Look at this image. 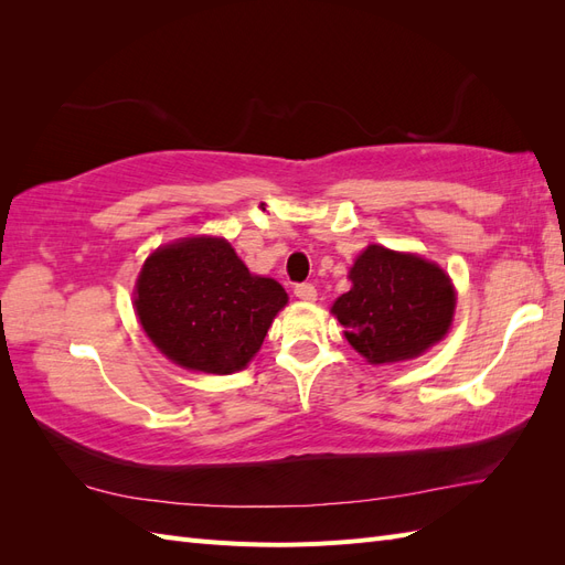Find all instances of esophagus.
I'll return each mask as SVG.
<instances>
[{
	"label": "esophagus",
	"mask_w": 565,
	"mask_h": 565,
	"mask_svg": "<svg viewBox=\"0 0 565 565\" xmlns=\"http://www.w3.org/2000/svg\"><path fill=\"white\" fill-rule=\"evenodd\" d=\"M295 295H297V299H301V301H316V297H318L316 287H313L311 282L297 285V287H295Z\"/></svg>",
	"instance_id": "34e87169"
}]
</instances>
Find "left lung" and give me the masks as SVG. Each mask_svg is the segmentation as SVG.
<instances>
[{
	"label": "left lung",
	"mask_w": 565,
	"mask_h": 565,
	"mask_svg": "<svg viewBox=\"0 0 565 565\" xmlns=\"http://www.w3.org/2000/svg\"><path fill=\"white\" fill-rule=\"evenodd\" d=\"M332 313L372 365L409 361L448 334L457 295L450 276L417 254L370 245L358 256Z\"/></svg>",
	"instance_id": "left-lung-1"
}]
</instances>
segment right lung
Wrapping results in <instances>:
<instances>
[{
  "label": "right lung",
  "mask_w": 565,
  "mask_h": 565,
  "mask_svg": "<svg viewBox=\"0 0 565 565\" xmlns=\"http://www.w3.org/2000/svg\"><path fill=\"white\" fill-rule=\"evenodd\" d=\"M287 292L252 276L224 237L200 235L152 252L136 280V316L169 361L231 374L262 349Z\"/></svg>",
  "instance_id": "add662e5"
}]
</instances>
